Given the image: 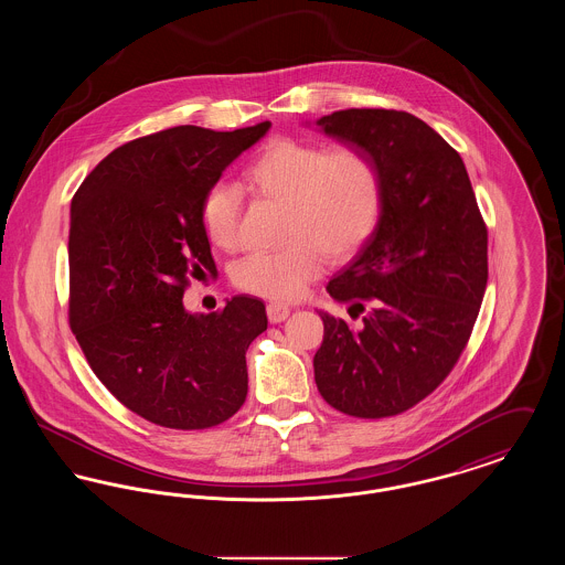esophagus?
I'll list each match as a JSON object with an SVG mask.
<instances>
[{
  "mask_svg": "<svg viewBox=\"0 0 565 565\" xmlns=\"http://www.w3.org/2000/svg\"><path fill=\"white\" fill-rule=\"evenodd\" d=\"M267 316H269V322H284L290 316V307L281 305V302H269L267 305Z\"/></svg>",
  "mask_w": 565,
  "mask_h": 565,
  "instance_id": "esophagus-1",
  "label": "esophagus"
}]
</instances>
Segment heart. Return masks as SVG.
I'll list each match as a JSON object with an SVG mask.
<instances>
[{"label": "heart", "mask_w": 565, "mask_h": 565, "mask_svg": "<svg viewBox=\"0 0 565 565\" xmlns=\"http://www.w3.org/2000/svg\"><path fill=\"white\" fill-rule=\"evenodd\" d=\"M256 196L286 205L279 252H254L233 267V284L273 300H292L330 260L351 256L375 231L383 189L375 161L348 146L273 139L243 173ZM242 199L214 184L201 201V226L220 249L239 245Z\"/></svg>", "instance_id": "1"}]
</instances>
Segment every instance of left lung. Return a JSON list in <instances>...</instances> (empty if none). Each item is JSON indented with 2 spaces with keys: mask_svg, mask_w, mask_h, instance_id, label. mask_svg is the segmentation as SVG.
Masks as SVG:
<instances>
[{
  "mask_svg": "<svg viewBox=\"0 0 565 565\" xmlns=\"http://www.w3.org/2000/svg\"><path fill=\"white\" fill-rule=\"evenodd\" d=\"M323 135L375 161V231L326 286L351 323L320 311L316 383L323 401L364 419L398 415L451 373L487 286V228L466 164L408 111L341 109Z\"/></svg>",
  "mask_w": 565,
  "mask_h": 565,
  "instance_id": "obj_1",
  "label": "left lung"
}]
</instances>
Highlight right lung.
Listing matches in <instances>:
<instances>
[{"label": "right lung", "mask_w": 565, "mask_h": 565, "mask_svg": "<svg viewBox=\"0 0 565 565\" xmlns=\"http://www.w3.org/2000/svg\"><path fill=\"white\" fill-rule=\"evenodd\" d=\"M269 129L182 125L139 137L72 199V330L109 392L162 428H212L245 403V351L267 330L265 302L239 295L222 311L190 313L182 298L190 275H215L205 192Z\"/></svg>", "instance_id": "right-lung-1"}]
</instances>
